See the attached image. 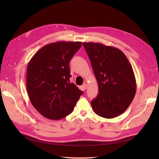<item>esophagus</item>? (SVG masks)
<instances>
[{
	"label": "esophagus",
	"mask_w": 159,
	"mask_h": 159,
	"mask_svg": "<svg viewBox=\"0 0 159 159\" xmlns=\"http://www.w3.org/2000/svg\"><path fill=\"white\" fill-rule=\"evenodd\" d=\"M82 87H83V88H84V89H87V88H88V84H86L85 83L83 85H82Z\"/></svg>",
	"instance_id": "esophagus-1"
}]
</instances>
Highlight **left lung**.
<instances>
[{
	"mask_svg": "<svg viewBox=\"0 0 159 159\" xmlns=\"http://www.w3.org/2000/svg\"><path fill=\"white\" fill-rule=\"evenodd\" d=\"M99 93L91 102L94 112L111 119L122 114L131 103L136 93V81L132 66L124 53L101 43L84 42Z\"/></svg>",
	"mask_w": 159,
	"mask_h": 159,
	"instance_id": "left-lung-1",
	"label": "left lung"
}]
</instances>
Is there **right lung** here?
I'll return each mask as SVG.
<instances>
[{
	"mask_svg": "<svg viewBox=\"0 0 159 159\" xmlns=\"http://www.w3.org/2000/svg\"><path fill=\"white\" fill-rule=\"evenodd\" d=\"M81 42L50 43L38 50L27 66L26 88L38 112L51 120L70 114L83 93L70 82L69 63Z\"/></svg>",
	"mask_w": 159,
	"mask_h": 159,
	"instance_id": "1",
	"label": "right lung"
}]
</instances>
